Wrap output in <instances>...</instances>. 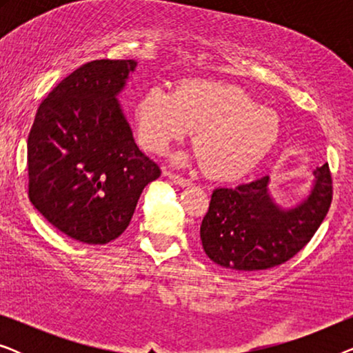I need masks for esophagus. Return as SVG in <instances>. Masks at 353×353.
Returning <instances> with one entry per match:
<instances>
[{
  "label": "esophagus",
  "instance_id": "obj_1",
  "mask_svg": "<svg viewBox=\"0 0 353 353\" xmlns=\"http://www.w3.org/2000/svg\"><path fill=\"white\" fill-rule=\"evenodd\" d=\"M163 175H165L167 178H170L173 183H176V185L181 186V188H186V186L191 185V180H188V178L178 175V173H175V172L165 170V172H163Z\"/></svg>",
  "mask_w": 353,
  "mask_h": 353
}]
</instances>
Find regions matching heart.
Here are the masks:
<instances>
[{
  "label": "heart",
  "mask_w": 353,
  "mask_h": 353,
  "mask_svg": "<svg viewBox=\"0 0 353 353\" xmlns=\"http://www.w3.org/2000/svg\"><path fill=\"white\" fill-rule=\"evenodd\" d=\"M134 117L139 143L156 154L194 130L192 157L205 163L212 178L226 181L252 172L281 134L273 110L259 108L238 86L209 80H185L175 93L152 86L138 101Z\"/></svg>",
  "instance_id": "1"
}]
</instances>
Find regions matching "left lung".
<instances>
[{"mask_svg":"<svg viewBox=\"0 0 353 353\" xmlns=\"http://www.w3.org/2000/svg\"><path fill=\"white\" fill-rule=\"evenodd\" d=\"M308 196L283 209L270 194V176L236 188H216L201 225L207 257L238 272L273 268L294 257L313 238L330 210V165L316 167Z\"/></svg>","mask_w":353,"mask_h":353,"instance_id":"left-lung-1","label":"left lung"}]
</instances>
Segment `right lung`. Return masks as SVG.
I'll return each mask as SVG.
<instances>
[{
	"instance_id": "right-lung-1",
	"label": "right lung",
	"mask_w": 353,
	"mask_h": 353,
	"mask_svg": "<svg viewBox=\"0 0 353 353\" xmlns=\"http://www.w3.org/2000/svg\"><path fill=\"white\" fill-rule=\"evenodd\" d=\"M137 64L101 59L79 67L43 99L28 134V197L80 243L119 238L144 186L161 176L134 143L117 99Z\"/></svg>"
}]
</instances>
